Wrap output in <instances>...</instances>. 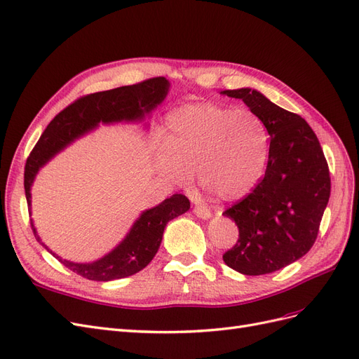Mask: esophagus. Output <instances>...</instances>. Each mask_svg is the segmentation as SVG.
Instances as JSON below:
<instances>
[{"label":"esophagus","mask_w":359,"mask_h":359,"mask_svg":"<svg viewBox=\"0 0 359 359\" xmlns=\"http://www.w3.org/2000/svg\"><path fill=\"white\" fill-rule=\"evenodd\" d=\"M193 212L196 214L201 219H210L211 217V211L208 210V206H203V205H196L193 208Z\"/></svg>","instance_id":"1"}]
</instances>
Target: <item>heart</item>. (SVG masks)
<instances>
[{
    "label": "heart",
    "mask_w": 359,
    "mask_h": 359,
    "mask_svg": "<svg viewBox=\"0 0 359 359\" xmlns=\"http://www.w3.org/2000/svg\"><path fill=\"white\" fill-rule=\"evenodd\" d=\"M268 133L247 107L191 103L173 109L165 121V147L157 170L177 186L196 172L202 187L222 201H236L255 189L265 169Z\"/></svg>",
    "instance_id": "heart-1"
}]
</instances>
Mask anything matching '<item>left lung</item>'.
Returning a JSON list of instances; mask_svg holds the SVG:
<instances>
[{"mask_svg":"<svg viewBox=\"0 0 359 359\" xmlns=\"http://www.w3.org/2000/svg\"><path fill=\"white\" fill-rule=\"evenodd\" d=\"M223 94L241 99L271 139L264 178L223 212L240 231L223 260L245 276L269 274L302 257L316 241L331 193L330 168L318 136L298 114L250 88Z\"/></svg>","mask_w":359,"mask_h":359,"instance_id":"8db88e82","label":"left lung"}]
</instances>
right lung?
Masks as SVG:
<instances>
[{"mask_svg": "<svg viewBox=\"0 0 359 359\" xmlns=\"http://www.w3.org/2000/svg\"><path fill=\"white\" fill-rule=\"evenodd\" d=\"M168 88L169 82L158 76V78H151L135 85L82 95L81 99L74 100L66 109H62L49 123L27 158L24 187L28 206H31L29 187L34 181L36 173L53 154L73 142L76 137L90 132L99 123L140 119L165 99ZM189 208L190 201L187 196L178 193L172 194L170 198L165 199L154 208L147 210L136 220L124 241L109 255L93 264H73L60 259L52 252L50 253L64 266L88 280L111 281L133 276L144 269L156 256L168 222L184 214ZM31 229L40 241L32 223ZM41 245L45 244L41 243ZM45 248L48 247L45 245Z\"/></svg>", "mask_w": 359, "mask_h": 359, "instance_id": "1", "label": "right lung"}]
</instances>
